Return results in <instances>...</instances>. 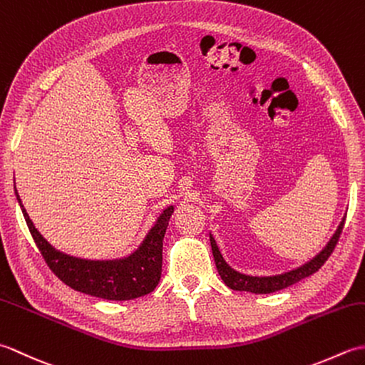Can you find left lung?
I'll return each instance as SVG.
<instances>
[{
	"label": "left lung",
	"instance_id": "8db88e82",
	"mask_svg": "<svg viewBox=\"0 0 365 365\" xmlns=\"http://www.w3.org/2000/svg\"><path fill=\"white\" fill-rule=\"evenodd\" d=\"M344 224H345V218L342 220V222L339 224L336 234L332 235V238L329 240V243L327 245V247H324V250L319 255H315V257L311 262L304 263V265L297 268V269L289 271V273L277 274V276H268V277L247 276V274L238 273V271H235V269H232L226 263V260L222 259L218 246H216L215 238L210 235L212 252H213V257H215L216 268H218V273L224 281V284L230 287L232 290H242V292H251V293H273V292H277V290H282V289H285V287H289L294 282L301 281V279L314 274L315 271H319L323 267V263L328 260V257L332 254V251H334V247L339 242V237H340V234H342Z\"/></svg>",
	"mask_w": 365,
	"mask_h": 365
}]
</instances>
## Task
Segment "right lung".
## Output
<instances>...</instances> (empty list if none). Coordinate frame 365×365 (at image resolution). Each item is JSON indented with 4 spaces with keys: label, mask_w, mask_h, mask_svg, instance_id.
I'll use <instances>...</instances> for the list:
<instances>
[{
    "label": "right lung",
    "mask_w": 365,
    "mask_h": 365,
    "mask_svg": "<svg viewBox=\"0 0 365 365\" xmlns=\"http://www.w3.org/2000/svg\"><path fill=\"white\" fill-rule=\"evenodd\" d=\"M15 195L45 263L71 289L110 301H128L144 297L158 285L163 265V238L174 207H168L160 215L141 246L128 257L106 262L83 260L54 250L29 220L17 190Z\"/></svg>",
    "instance_id": "obj_1"
}]
</instances>
